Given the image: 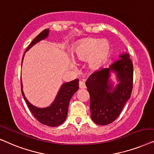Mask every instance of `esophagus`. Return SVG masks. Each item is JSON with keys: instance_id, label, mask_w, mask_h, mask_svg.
<instances>
[{"instance_id": "34e87169", "label": "esophagus", "mask_w": 154, "mask_h": 154, "mask_svg": "<svg viewBox=\"0 0 154 154\" xmlns=\"http://www.w3.org/2000/svg\"><path fill=\"white\" fill-rule=\"evenodd\" d=\"M79 88H80V89H85V88H86L85 83L82 81H80L79 82Z\"/></svg>"}]
</instances>
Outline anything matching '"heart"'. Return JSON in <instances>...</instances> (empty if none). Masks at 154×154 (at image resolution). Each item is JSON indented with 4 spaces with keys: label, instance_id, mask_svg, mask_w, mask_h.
Listing matches in <instances>:
<instances>
[{
    "label": "heart",
    "instance_id": "obj_1",
    "mask_svg": "<svg viewBox=\"0 0 154 154\" xmlns=\"http://www.w3.org/2000/svg\"><path fill=\"white\" fill-rule=\"evenodd\" d=\"M110 45L106 40L88 38L76 49L75 56L79 60H89V67L97 69L105 62L110 53Z\"/></svg>",
    "mask_w": 154,
    "mask_h": 154
}]
</instances>
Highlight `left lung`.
I'll return each instance as SVG.
<instances>
[{"mask_svg": "<svg viewBox=\"0 0 154 154\" xmlns=\"http://www.w3.org/2000/svg\"><path fill=\"white\" fill-rule=\"evenodd\" d=\"M116 73L119 84L114 89L108 79L109 72ZM90 95V109L92 120L97 125H106L116 120L125 104L130 98L133 87V64L128 53L108 68L98 69L86 82Z\"/></svg>", "mask_w": 154, "mask_h": 154, "instance_id": "obj_1", "label": "left lung"}]
</instances>
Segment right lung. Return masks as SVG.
Returning a JSON list of instances; mask_svg holds the SVG:
<instances>
[{
    "instance_id": "obj_1",
    "label": "right lung",
    "mask_w": 154,
    "mask_h": 154,
    "mask_svg": "<svg viewBox=\"0 0 154 154\" xmlns=\"http://www.w3.org/2000/svg\"><path fill=\"white\" fill-rule=\"evenodd\" d=\"M48 29H44L40 33L34 40L31 42L26 48V51L29 49L33 45H34L39 41L44 39L48 35ZM79 89V80L76 79L75 80L63 84L57 95L56 99L50 106L44 108H38L32 106L29 102L22 91V85L21 83L22 94L23 96L26 105L29 108L30 111L35 117V118L41 123L50 127H56L63 124L67 118V110H68L69 103L72 96Z\"/></svg>"
}]
</instances>
